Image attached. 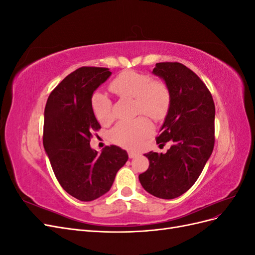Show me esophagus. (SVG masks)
Returning <instances> with one entry per match:
<instances>
[{
  "mask_svg": "<svg viewBox=\"0 0 255 255\" xmlns=\"http://www.w3.org/2000/svg\"><path fill=\"white\" fill-rule=\"evenodd\" d=\"M136 156H138L137 153H135V152H133V151H129V152H128V157H129V158H135Z\"/></svg>",
  "mask_w": 255,
  "mask_h": 255,
  "instance_id": "1",
  "label": "esophagus"
}]
</instances>
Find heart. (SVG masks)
I'll return each instance as SVG.
<instances>
[{
    "label": "heart",
    "mask_w": 255,
    "mask_h": 255,
    "mask_svg": "<svg viewBox=\"0 0 255 255\" xmlns=\"http://www.w3.org/2000/svg\"><path fill=\"white\" fill-rule=\"evenodd\" d=\"M110 88L120 98L134 99L137 113L154 120L163 119L170 106V91L160 80H152L148 74L135 71L123 72L112 81ZM92 111L101 125L113 120L111 99L97 92L91 100ZM153 132L151 121L145 117L120 121L111 132L112 140L127 149H136Z\"/></svg>",
    "instance_id": "1"
}]
</instances>
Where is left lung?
<instances>
[{
    "mask_svg": "<svg viewBox=\"0 0 255 255\" xmlns=\"http://www.w3.org/2000/svg\"><path fill=\"white\" fill-rule=\"evenodd\" d=\"M153 73L170 91V106L156 142L171 146L165 154H144L150 165L139 174L144 190L160 199L186 192L201 174L215 143V104L199 76L180 63H158Z\"/></svg>",
    "mask_w": 255,
    "mask_h": 255,
    "instance_id": "left-lung-1",
    "label": "left lung"
}]
</instances>
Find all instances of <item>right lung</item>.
<instances>
[{
	"label": "right lung",
	"instance_id": "add662e5",
	"mask_svg": "<svg viewBox=\"0 0 255 255\" xmlns=\"http://www.w3.org/2000/svg\"><path fill=\"white\" fill-rule=\"evenodd\" d=\"M107 68L82 67L54 89L44 109L43 146L60 186L80 201L106 194L128 158L117 145L101 154L90 148L92 132L101 128L92 111L94 91L110 78Z\"/></svg>",
	"mask_w": 255,
	"mask_h": 255
}]
</instances>
